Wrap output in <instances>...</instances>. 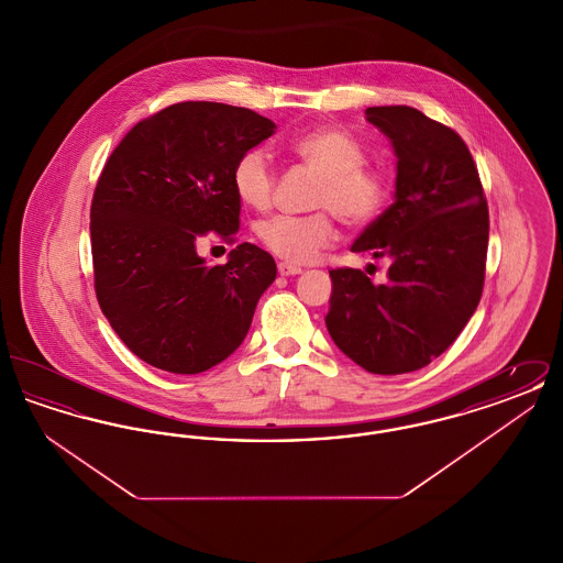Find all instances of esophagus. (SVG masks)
<instances>
[{
	"mask_svg": "<svg viewBox=\"0 0 563 563\" xmlns=\"http://www.w3.org/2000/svg\"><path fill=\"white\" fill-rule=\"evenodd\" d=\"M278 274H280V276H295V274H301V268L291 266V264H287V262H280V264H278Z\"/></svg>",
	"mask_w": 563,
	"mask_h": 563,
	"instance_id": "obj_1",
	"label": "esophagus"
}]
</instances>
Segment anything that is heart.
Listing matches in <instances>:
<instances>
[{"mask_svg": "<svg viewBox=\"0 0 563 563\" xmlns=\"http://www.w3.org/2000/svg\"><path fill=\"white\" fill-rule=\"evenodd\" d=\"M289 152L319 177L312 214H276L262 221L257 236L276 257L291 264L314 262L338 239L335 212L346 225L361 228L384 211L390 181L384 173L365 166L367 152L352 134L338 129H314L295 136ZM232 186L244 207L268 211L274 202L276 175L260 150L242 154L232 170Z\"/></svg>", "mask_w": 563, "mask_h": 563, "instance_id": "heart-1", "label": "heart"}]
</instances>
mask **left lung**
<instances>
[{
  "label": "left lung",
  "mask_w": 563,
  "mask_h": 563,
  "mask_svg": "<svg viewBox=\"0 0 563 563\" xmlns=\"http://www.w3.org/2000/svg\"><path fill=\"white\" fill-rule=\"evenodd\" d=\"M365 115L393 143L397 191L350 249L388 260V283L331 269L324 324L365 372L409 374L450 349L477 310L489 213L460 134L407 106L367 108Z\"/></svg>",
  "instance_id": "1"
}]
</instances>
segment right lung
I'll list each match as a JSON object with an SVG mask.
<instances>
[{
	"label": "right lung",
	"instance_id": "obj_1",
	"mask_svg": "<svg viewBox=\"0 0 563 563\" xmlns=\"http://www.w3.org/2000/svg\"><path fill=\"white\" fill-rule=\"evenodd\" d=\"M276 124L251 109L186 101L134 124L111 152L90 207L95 291L134 354L170 374H200L239 349L276 278L242 242L207 266L196 242H236L232 170Z\"/></svg>",
	"mask_w": 563,
	"mask_h": 563
}]
</instances>
